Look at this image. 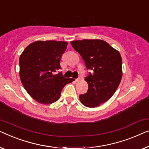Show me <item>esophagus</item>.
Listing matches in <instances>:
<instances>
[{"label": "esophagus", "instance_id": "esophagus-1", "mask_svg": "<svg viewBox=\"0 0 149 149\" xmlns=\"http://www.w3.org/2000/svg\"><path fill=\"white\" fill-rule=\"evenodd\" d=\"M81 79V77L80 76V77H79L78 78H77V79H76V81H80Z\"/></svg>", "mask_w": 149, "mask_h": 149}]
</instances>
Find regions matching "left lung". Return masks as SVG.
<instances>
[{
  "instance_id": "obj_1",
  "label": "left lung",
  "mask_w": 149,
  "mask_h": 149,
  "mask_svg": "<svg viewBox=\"0 0 149 149\" xmlns=\"http://www.w3.org/2000/svg\"><path fill=\"white\" fill-rule=\"evenodd\" d=\"M73 48L84 61L87 70H92L85 80L86 93L79 100L87 107H96L113 95L122 77L120 53L102 40H82L71 42Z\"/></svg>"
}]
</instances>
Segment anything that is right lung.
Masks as SVG:
<instances>
[{"mask_svg":"<svg viewBox=\"0 0 149 149\" xmlns=\"http://www.w3.org/2000/svg\"><path fill=\"white\" fill-rule=\"evenodd\" d=\"M68 43L63 41H36L29 45L19 57V76L24 88L42 104L56 102L65 86L74 80L65 78L60 61Z\"/></svg>","mask_w":149,"mask_h":149,"instance_id":"right-lung-1","label":"right lung"}]
</instances>
